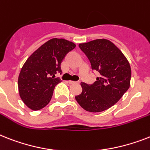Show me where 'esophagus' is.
I'll return each instance as SVG.
<instances>
[{
  "mask_svg": "<svg viewBox=\"0 0 150 150\" xmlns=\"http://www.w3.org/2000/svg\"><path fill=\"white\" fill-rule=\"evenodd\" d=\"M79 81H73V80H70L69 81V83L70 84H74V83H79Z\"/></svg>",
  "mask_w": 150,
  "mask_h": 150,
  "instance_id": "34e87169",
  "label": "esophagus"
}]
</instances>
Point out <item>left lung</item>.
Wrapping results in <instances>:
<instances>
[{
    "mask_svg": "<svg viewBox=\"0 0 150 150\" xmlns=\"http://www.w3.org/2000/svg\"><path fill=\"white\" fill-rule=\"evenodd\" d=\"M79 47L100 76L92 84L81 83L83 90L75 99L85 110L104 111L117 103L130 85L131 68L122 52L112 42L97 39Z\"/></svg>",
    "mask_w": 150,
    "mask_h": 150,
    "instance_id": "1",
    "label": "left lung"
}]
</instances>
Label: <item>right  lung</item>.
Here are the masks:
<instances>
[{
  "label": "right lung",
  "mask_w": 150,
  "mask_h": 150,
  "mask_svg": "<svg viewBox=\"0 0 150 150\" xmlns=\"http://www.w3.org/2000/svg\"><path fill=\"white\" fill-rule=\"evenodd\" d=\"M76 45L64 39L53 38L40 47L26 60L18 77V90L23 102L33 110L50 103L55 86L61 82V63Z\"/></svg>",
  "instance_id": "right-lung-1"
}]
</instances>
